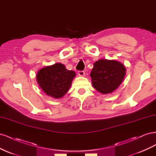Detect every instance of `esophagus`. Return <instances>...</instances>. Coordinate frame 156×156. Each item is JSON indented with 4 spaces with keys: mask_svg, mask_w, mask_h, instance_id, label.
<instances>
[{
    "mask_svg": "<svg viewBox=\"0 0 156 156\" xmlns=\"http://www.w3.org/2000/svg\"><path fill=\"white\" fill-rule=\"evenodd\" d=\"M78 74L79 76H81V77H83L84 75V71H79L78 72Z\"/></svg>",
    "mask_w": 156,
    "mask_h": 156,
    "instance_id": "obj_1",
    "label": "esophagus"
}]
</instances>
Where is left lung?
Returning <instances> with one entry per match:
<instances>
[{
  "mask_svg": "<svg viewBox=\"0 0 156 156\" xmlns=\"http://www.w3.org/2000/svg\"><path fill=\"white\" fill-rule=\"evenodd\" d=\"M90 77L94 88L103 94H111L120 85L126 75V67L115 60L100 59L94 63Z\"/></svg>",
  "mask_w": 156,
  "mask_h": 156,
  "instance_id": "obj_1",
  "label": "left lung"
}]
</instances>
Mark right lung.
Returning a JSON list of instances; mask_svg holds the SVG:
<instances>
[{
    "label": "right lung",
    "instance_id": "add662e5",
    "mask_svg": "<svg viewBox=\"0 0 156 156\" xmlns=\"http://www.w3.org/2000/svg\"><path fill=\"white\" fill-rule=\"evenodd\" d=\"M75 75L64 64L56 63L40 69L37 73L36 81L47 95L58 99L68 92Z\"/></svg>",
    "mask_w": 156,
    "mask_h": 156
}]
</instances>
